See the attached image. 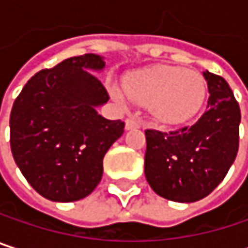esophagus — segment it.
<instances>
[{
	"label": "esophagus",
	"mask_w": 248,
	"mask_h": 248,
	"mask_svg": "<svg viewBox=\"0 0 248 248\" xmlns=\"http://www.w3.org/2000/svg\"><path fill=\"white\" fill-rule=\"evenodd\" d=\"M124 126H126L127 130H130V129H138V127H140V122H139L138 119H135V118H127Z\"/></svg>",
	"instance_id": "esophagus-1"
}]
</instances>
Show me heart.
<instances>
[{
    "instance_id": "heart-1",
    "label": "heart",
    "mask_w": 248,
    "mask_h": 248,
    "mask_svg": "<svg viewBox=\"0 0 248 248\" xmlns=\"http://www.w3.org/2000/svg\"><path fill=\"white\" fill-rule=\"evenodd\" d=\"M126 96L148 106L151 115L164 124H184L201 109L207 84L201 73L175 66H158L132 75L124 84ZM118 100H124L119 90H113Z\"/></svg>"
}]
</instances>
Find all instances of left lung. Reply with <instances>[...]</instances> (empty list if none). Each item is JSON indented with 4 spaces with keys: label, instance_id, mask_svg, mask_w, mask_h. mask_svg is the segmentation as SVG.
Returning a JSON list of instances; mask_svg holds the SVG:
<instances>
[{
    "label": "left lung",
    "instance_id": "8db88e82",
    "mask_svg": "<svg viewBox=\"0 0 248 248\" xmlns=\"http://www.w3.org/2000/svg\"><path fill=\"white\" fill-rule=\"evenodd\" d=\"M207 112L192 126L172 132L146 129L145 176L162 198L195 202L224 179L238 152L240 106L221 76L202 73Z\"/></svg>",
    "mask_w": 248,
    "mask_h": 248
}]
</instances>
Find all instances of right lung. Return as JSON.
Here are the masks:
<instances>
[{"instance_id":"add662e5","label":"right lung","mask_w":248,"mask_h":248,"mask_svg":"<svg viewBox=\"0 0 248 248\" xmlns=\"http://www.w3.org/2000/svg\"><path fill=\"white\" fill-rule=\"evenodd\" d=\"M97 54L70 57L32 76L10 116L14 161L44 198L72 202L87 197L103 175V156L124 133V122L108 121L96 108L109 100Z\"/></svg>"}]
</instances>
